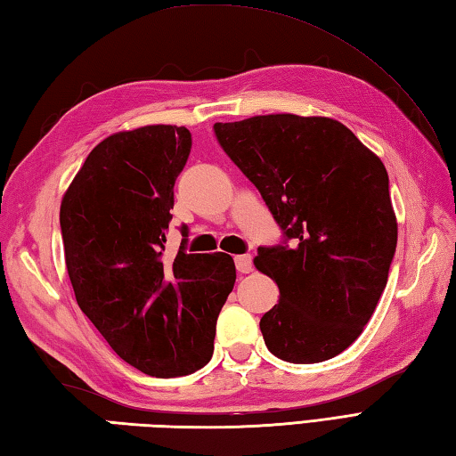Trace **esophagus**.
Listing matches in <instances>:
<instances>
[{
  "mask_svg": "<svg viewBox=\"0 0 456 456\" xmlns=\"http://www.w3.org/2000/svg\"><path fill=\"white\" fill-rule=\"evenodd\" d=\"M235 266L239 274H248L253 270V256L250 255H239L235 256Z\"/></svg>",
  "mask_w": 456,
  "mask_h": 456,
  "instance_id": "obj_1",
  "label": "esophagus"
}]
</instances>
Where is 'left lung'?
<instances>
[{
  "label": "left lung",
  "mask_w": 456,
  "mask_h": 456,
  "mask_svg": "<svg viewBox=\"0 0 456 456\" xmlns=\"http://www.w3.org/2000/svg\"><path fill=\"white\" fill-rule=\"evenodd\" d=\"M213 131L286 237L255 258L280 289L260 319L268 351L296 364L329 361L362 333L388 282L398 243L388 172L329 118L256 115Z\"/></svg>",
  "instance_id": "obj_1"
}]
</instances>
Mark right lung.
Wrapping results in <instances>:
<instances>
[{"mask_svg": "<svg viewBox=\"0 0 456 456\" xmlns=\"http://www.w3.org/2000/svg\"><path fill=\"white\" fill-rule=\"evenodd\" d=\"M191 134L176 125L115 133L68 186L61 229L68 276L82 312L125 362L172 378L213 354L217 315L235 286L225 253L164 260L174 182Z\"/></svg>", "mask_w": 456, "mask_h": 456, "instance_id": "obj_1", "label": "right lung"}]
</instances>
